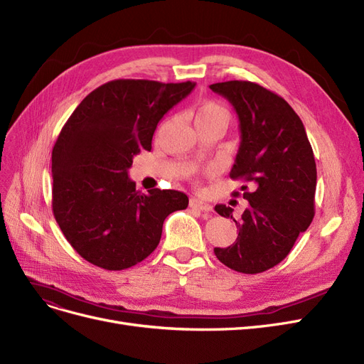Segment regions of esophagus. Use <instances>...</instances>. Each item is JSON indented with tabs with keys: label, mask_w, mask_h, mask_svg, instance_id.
<instances>
[{
	"label": "esophagus",
	"mask_w": 364,
	"mask_h": 364,
	"mask_svg": "<svg viewBox=\"0 0 364 364\" xmlns=\"http://www.w3.org/2000/svg\"><path fill=\"white\" fill-rule=\"evenodd\" d=\"M191 207L195 208V210H199V211H204V213L213 211V205L205 203L204 199H199V198H192L191 199Z\"/></svg>",
	"instance_id": "esophagus-1"
}]
</instances>
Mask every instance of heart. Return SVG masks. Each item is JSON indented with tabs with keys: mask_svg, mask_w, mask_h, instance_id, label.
<instances>
[{
	"mask_svg": "<svg viewBox=\"0 0 364 364\" xmlns=\"http://www.w3.org/2000/svg\"><path fill=\"white\" fill-rule=\"evenodd\" d=\"M231 114L228 111L226 106H223L219 102L208 100L203 105H199L195 115V123H210V121H213V123H222L228 126Z\"/></svg>",
	"mask_w": 364,
	"mask_h": 364,
	"instance_id": "1",
	"label": "heart"
}]
</instances>
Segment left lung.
I'll return each mask as SVG.
<instances>
[{
    "instance_id": "1",
    "label": "left lung",
    "mask_w": 364,
    "mask_h": 364,
    "mask_svg": "<svg viewBox=\"0 0 364 364\" xmlns=\"http://www.w3.org/2000/svg\"><path fill=\"white\" fill-rule=\"evenodd\" d=\"M210 88L234 106L240 121L241 142L230 177L252 184V191L241 186L249 207L240 219L232 218L231 207H214L238 228L235 243L214 247V253L235 272L262 273L288 257L314 220V151L300 117L276 92L249 80H228Z\"/></svg>"
}]
</instances>
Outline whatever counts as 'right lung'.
I'll return each instance as SVG.
<instances>
[{
    "mask_svg": "<svg viewBox=\"0 0 364 364\" xmlns=\"http://www.w3.org/2000/svg\"><path fill=\"white\" fill-rule=\"evenodd\" d=\"M195 82L117 79L91 91L52 150V210L70 246L105 270H124L159 245L171 213L189 198L178 191H136L133 157L151 150L154 130Z\"/></svg>",
    "mask_w": 364,
    "mask_h": 364,
    "instance_id": "add662e5",
    "label": "right lung"
}]
</instances>
